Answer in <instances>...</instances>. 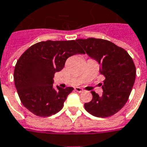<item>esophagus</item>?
I'll use <instances>...</instances> for the list:
<instances>
[{
    "label": "esophagus",
    "mask_w": 147,
    "mask_h": 147,
    "mask_svg": "<svg viewBox=\"0 0 147 147\" xmlns=\"http://www.w3.org/2000/svg\"><path fill=\"white\" fill-rule=\"evenodd\" d=\"M75 89H76V91L78 92H84L83 88H80V87H76Z\"/></svg>",
    "instance_id": "obj_1"
}]
</instances>
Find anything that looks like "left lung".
<instances>
[{
  "label": "left lung",
  "mask_w": 147,
  "mask_h": 147,
  "mask_svg": "<svg viewBox=\"0 0 147 147\" xmlns=\"http://www.w3.org/2000/svg\"><path fill=\"white\" fill-rule=\"evenodd\" d=\"M76 41L100 65L99 71L106 78L101 83L102 96L92 91V99L85 103V109L96 117L113 116L125 106L135 82L136 67L133 59L124 49L111 41L98 38Z\"/></svg>",
  "instance_id": "8db88e82"
}]
</instances>
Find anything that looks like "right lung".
Returning <instances> with one entry per match:
<instances>
[{
    "instance_id": "1",
    "label": "right lung",
    "mask_w": 147,
    "mask_h": 147,
    "mask_svg": "<svg viewBox=\"0 0 147 147\" xmlns=\"http://www.w3.org/2000/svg\"><path fill=\"white\" fill-rule=\"evenodd\" d=\"M76 54H85L77 41H47L34 44L20 57L14 68V79L19 98L34 115L46 117L63 108L74 88L53 86L55 72Z\"/></svg>"
}]
</instances>
